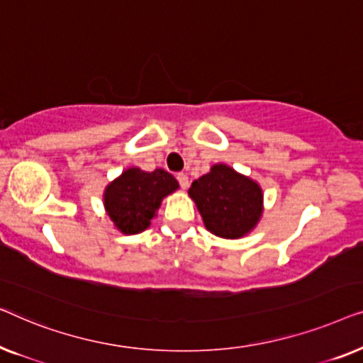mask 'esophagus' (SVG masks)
Returning a JSON list of instances; mask_svg holds the SVG:
<instances>
[{"instance_id": "1", "label": "esophagus", "mask_w": 363, "mask_h": 363, "mask_svg": "<svg viewBox=\"0 0 363 363\" xmlns=\"http://www.w3.org/2000/svg\"><path fill=\"white\" fill-rule=\"evenodd\" d=\"M177 181H179L181 189L189 187V177H187V174H184V172H179V174H177Z\"/></svg>"}]
</instances>
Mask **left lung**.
Wrapping results in <instances>:
<instances>
[{"mask_svg":"<svg viewBox=\"0 0 363 363\" xmlns=\"http://www.w3.org/2000/svg\"><path fill=\"white\" fill-rule=\"evenodd\" d=\"M189 197L196 202L207 230L220 238L245 237L263 216L259 184L227 164H213L207 174L194 181Z\"/></svg>","mask_w":363,"mask_h":363,"instance_id":"1","label":"left lung"}]
</instances>
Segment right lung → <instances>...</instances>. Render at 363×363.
I'll return each mask as SVG.
<instances>
[{
    "instance_id": "add662e5",
    "label": "right lung",
    "mask_w": 363,
    "mask_h": 363,
    "mask_svg": "<svg viewBox=\"0 0 363 363\" xmlns=\"http://www.w3.org/2000/svg\"><path fill=\"white\" fill-rule=\"evenodd\" d=\"M177 189L179 182L164 169L147 172L140 167H128L105 187V212L118 232L141 233L151 225L162 199Z\"/></svg>"
}]
</instances>
